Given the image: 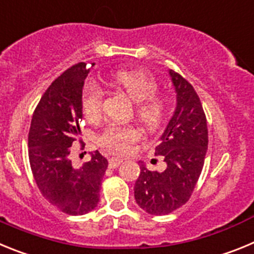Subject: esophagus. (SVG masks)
Wrapping results in <instances>:
<instances>
[{"label": "esophagus", "mask_w": 254, "mask_h": 254, "mask_svg": "<svg viewBox=\"0 0 254 254\" xmlns=\"http://www.w3.org/2000/svg\"><path fill=\"white\" fill-rule=\"evenodd\" d=\"M121 163H122V159H117V158L109 159V168H112V169H116L117 167H120Z\"/></svg>", "instance_id": "esophagus-1"}]
</instances>
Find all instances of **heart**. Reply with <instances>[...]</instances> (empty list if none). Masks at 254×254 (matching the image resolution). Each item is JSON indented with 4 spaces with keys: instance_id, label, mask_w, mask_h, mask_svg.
<instances>
[{
    "instance_id": "b5f03b06",
    "label": "heart",
    "mask_w": 254,
    "mask_h": 254,
    "mask_svg": "<svg viewBox=\"0 0 254 254\" xmlns=\"http://www.w3.org/2000/svg\"><path fill=\"white\" fill-rule=\"evenodd\" d=\"M113 82L137 102L136 114L141 122L150 129L158 128L167 112V99L156 94L159 87L156 80L142 71L122 69L114 73ZM103 102L102 87L95 84L86 85L82 94V111L89 120H96L102 114ZM140 137V131L134 126L112 123L98 136V143L113 154H126Z\"/></svg>"
}]
</instances>
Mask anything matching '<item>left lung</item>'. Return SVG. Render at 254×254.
<instances>
[{
    "label": "left lung",
    "instance_id": "1",
    "mask_svg": "<svg viewBox=\"0 0 254 254\" xmlns=\"http://www.w3.org/2000/svg\"><path fill=\"white\" fill-rule=\"evenodd\" d=\"M177 91V108L155 155L167 163L164 172H151L142 163L134 183V198L151 215H168L185 205L197 185L208 145L206 114L193 86L170 69Z\"/></svg>",
    "mask_w": 254,
    "mask_h": 254
}]
</instances>
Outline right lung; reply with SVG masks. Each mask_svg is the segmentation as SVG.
<instances>
[{"instance_id":"1","label":"right lung","mask_w":254,"mask_h":254,"mask_svg":"<svg viewBox=\"0 0 254 254\" xmlns=\"http://www.w3.org/2000/svg\"><path fill=\"white\" fill-rule=\"evenodd\" d=\"M89 71V64L78 62L49 85L33 113L28 136L29 161L40 193L68 215L87 214L98 206L108 168L98 150L78 169L69 160L71 146L81 134L82 86Z\"/></svg>"}]
</instances>
